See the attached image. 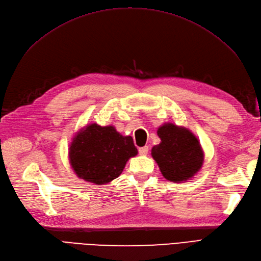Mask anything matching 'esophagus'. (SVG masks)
I'll return each instance as SVG.
<instances>
[{"label": "esophagus", "mask_w": 261, "mask_h": 261, "mask_svg": "<svg viewBox=\"0 0 261 261\" xmlns=\"http://www.w3.org/2000/svg\"><path fill=\"white\" fill-rule=\"evenodd\" d=\"M138 151H139V154H141V155H145V154H147V153H148V151H149V147H148V146L141 147V148H139V149H138Z\"/></svg>", "instance_id": "1"}]
</instances>
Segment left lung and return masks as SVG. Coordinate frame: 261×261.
I'll return each mask as SVG.
<instances>
[{"mask_svg":"<svg viewBox=\"0 0 261 261\" xmlns=\"http://www.w3.org/2000/svg\"><path fill=\"white\" fill-rule=\"evenodd\" d=\"M161 143L152 148L151 154L163 176L173 181L187 180L201 168L203 153L193 134L173 124L158 129Z\"/></svg>","mask_w":261,"mask_h":261,"instance_id":"left-lung-1","label":"left lung"}]
</instances>
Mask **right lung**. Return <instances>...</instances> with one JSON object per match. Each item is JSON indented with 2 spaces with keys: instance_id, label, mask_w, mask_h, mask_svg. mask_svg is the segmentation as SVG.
I'll return each instance as SVG.
<instances>
[{
  "instance_id": "1",
  "label": "right lung",
  "mask_w": 261,
  "mask_h": 261,
  "mask_svg": "<svg viewBox=\"0 0 261 261\" xmlns=\"http://www.w3.org/2000/svg\"><path fill=\"white\" fill-rule=\"evenodd\" d=\"M137 152L130 136L120 135L113 126L91 124L74 138L69 159L78 176L101 185L120 175L127 160Z\"/></svg>"
}]
</instances>
